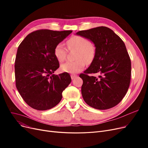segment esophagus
Instances as JSON below:
<instances>
[{"label": "esophagus", "instance_id": "34e87169", "mask_svg": "<svg viewBox=\"0 0 148 148\" xmlns=\"http://www.w3.org/2000/svg\"><path fill=\"white\" fill-rule=\"evenodd\" d=\"M76 77H77V75H75V74H71V79H72V80L74 79H75Z\"/></svg>", "mask_w": 148, "mask_h": 148}]
</instances>
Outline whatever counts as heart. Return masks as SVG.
I'll list each match as a JSON object with an SVG mask.
<instances>
[{"instance_id":"b5f03b06","label":"heart","mask_w":148,"mask_h":148,"mask_svg":"<svg viewBox=\"0 0 148 148\" xmlns=\"http://www.w3.org/2000/svg\"><path fill=\"white\" fill-rule=\"evenodd\" d=\"M68 49L69 50H77L75 54V61L66 62L62 64L60 69L68 73H77L81 71L86 64H91L94 60L96 50L94 45L90 41L81 36H73L66 41ZM68 50L64 44L58 43L54 49V54L56 59L60 62H64L66 58Z\"/></svg>"}]
</instances>
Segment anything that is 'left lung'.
<instances>
[{"label": "left lung", "mask_w": 148, "mask_h": 148, "mask_svg": "<svg viewBox=\"0 0 148 148\" xmlns=\"http://www.w3.org/2000/svg\"><path fill=\"white\" fill-rule=\"evenodd\" d=\"M77 34L94 43L95 57L80 74L82 94L89 106L106 110L118 104L125 97L131 80V60L122 39L110 28L99 26ZM98 73V77L92 74Z\"/></svg>", "instance_id": "left-lung-1"}]
</instances>
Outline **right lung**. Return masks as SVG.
Listing matches in <instances>:
<instances>
[{"mask_svg":"<svg viewBox=\"0 0 148 148\" xmlns=\"http://www.w3.org/2000/svg\"><path fill=\"white\" fill-rule=\"evenodd\" d=\"M72 32L37 30L18 46L14 65L15 84L23 100L34 109L46 110L56 106L71 82L68 73H53L59 67L54 49Z\"/></svg>","mask_w":148,"mask_h":148,"instance_id":"obj_1","label":"right lung"}]
</instances>
